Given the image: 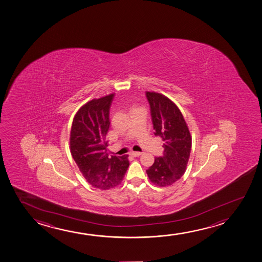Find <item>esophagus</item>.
<instances>
[{"instance_id":"1","label":"esophagus","mask_w":262,"mask_h":262,"mask_svg":"<svg viewBox=\"0 0 262 262\" xmlns=\"http://www.w3.org/2000/svg\"><path fill=\"white\" fill-rule=\"evenodd\" d=\"M129 154L132 155L133 157H139V156L141 155V153H140V152H135V151H132Z\"/></svg>"}]
</instances>
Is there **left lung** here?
<instances>
[{"instance_id":"1","label":"left lung","mask_w":262,"mask_h":262,"mask_svg":"<svg viewBox=\"0 0 262 262\" xmlns=\"http://www.w3.org/2000/svg\"><path fill=\"white\" fill-rule=\"evenodd\" d=\"M146 96L150 104L155 135L161 138L165 149L163 157L155 158L147 174L156 186H170L186 171L191 135L183 114L171 99L154 91H146Z\"/></svg>"}]
</instances>
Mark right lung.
I'll return each instance as SVG.
<instances>
[{
  "label": "right lung",
  "mask_w": 262,
  "mask_h": 262,
  "mask_svg": "<svg viewBox=\"0 0 262 262\" xmlns=\"http://www.w3.org/2000/svg\"><path fill=\"white\" fill-rule=\"evenodd\" d=\"M115 93L94 98L76 113L70 134L72 158L86 182L100 190H109L122 183L129 167L128 155L109 156L106 134L109 111Z\"/></svg>",
  "instance_id": "right-lung-1"
}]
</instances>
